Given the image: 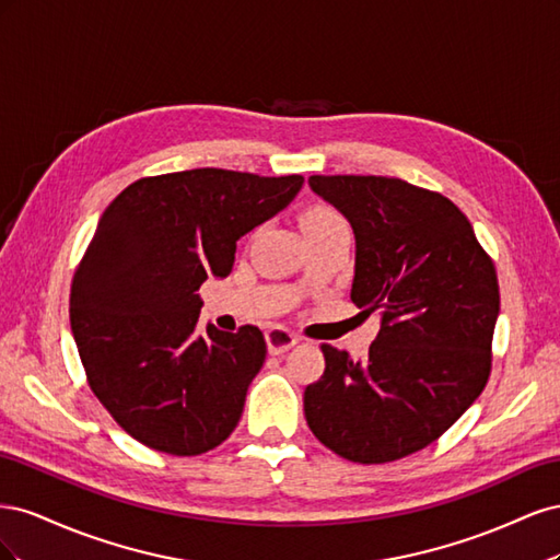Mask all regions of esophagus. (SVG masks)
<instances>
[{
  "label": "esophagus",
  "mask_w": 560,
  "mask_h": 560,
  "mask_svg": "<svg viewBox=\"0 0 560 560\" xmlns=\"http://www.w3.org/2000/svg\"><path fill=\"white\" fill-rule=\"evenodd\" d=\"M266 343H268L270 354H282L299 343V336L284 327H273L266 331Z\"/></svg>",
  "instance_id": "34e87169"
}]
</instances>
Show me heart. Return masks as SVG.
Instances as JSON below:
<instances>
[{
    "label": "heart",
    "instance_id": "1",
    "mask_svg": "<svg viewBox=\"0 0 560 560\" xmlns=\"http://www.w3.org/2000/svg\"><path fill=\"white\" fill-rule=\"evenodd\" d=\"M301 226H303V233H327L336 229H348L341 212H336L334 208H327V206H315L303 212Z\"/></svg>",
    "mask_w": 560,
    "mask_h": 560
}]
</instances>
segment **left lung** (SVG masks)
Segmentation results:
<instances>
[{
  "instance_id": "8db88e82",
  "label": "left lung",
  "mask_w": 560,
  "mask_h": 560,
  "mask_svg": "<svg viewBox=\"0 0 560 560\" xmlns=\"http://www.w3.org/2000/svg\"><path fill=\"white\" fill-rule=\"evenodd\" d=\"M308 184L354 231L350 299L381 329L364 362L322 346L327 366L303 393V411L336 455L393 463L436 442L486 387L500 313L495 266L442 194L376 175H313Z\"/></svg>"
}]
</instances>
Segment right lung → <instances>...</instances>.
Wrapping results in <instances>:
<instances>
[{
	"mask_svg": "<svg viewBox=\"0 0 560 560\" xmlns=\"http://www.w3.org/2000/svg\"><path fill=\"white\" fill-rule=\"evenodd\" d=\"M301 184L196 167L132 182L100 217L74 270L70 322L91 389L140 444L200 455L238 425L266 360L264 334H198V290L231 273L235 243Z\"/></svg>",
	"mask_w": 560,
	"mask_h": 560,
	"instance_id": "1",
	"label": "right lung"
}]
</instances>
